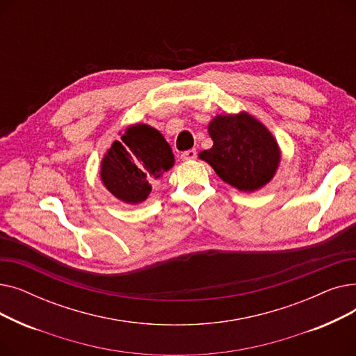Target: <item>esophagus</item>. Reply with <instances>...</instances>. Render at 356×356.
<instances>
[{
    "label": "esophagus",
    "mask_w": 356,
    "mask_h": 356,
    "mask_svg": "<svg viewBox=\"0 0 356 356\" xmlns=\"http://www.w3.org/2000/svg\"><path fill=\"white\" fill-rule=\"evenodd\" d=\"M197 157V153H196V149L195 148H192V149H186V152H183L181 153V160H184V161H188V160H195Z\"/></svg>",
    "instance_id": "1"
}]
</instances>
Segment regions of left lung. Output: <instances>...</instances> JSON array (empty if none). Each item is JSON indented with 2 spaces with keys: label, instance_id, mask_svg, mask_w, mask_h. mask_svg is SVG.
Returning a JSON list of instances; mask_svg holds the SVG:
<instances>
[{
  "label": "left lung",
  "instance_id": "1",
  "mask_svg": "<svg viewBox=\"0 0 356 356\" xmlns=\"http://www.w3.org/2000/svg\"><path fill=\"white\" fill-rule=\"evenodd\" d=\"M213 147L199 157L208 161L216 175L234 188L254 192L267 184L280 161L278 145L268 129L255 118L218 115L209 124Z\"/></svg>",
  "mask_w": 356,
  "mask_h": 356
}]
</instances>
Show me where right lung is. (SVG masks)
I'll use <instances>...</instances> for the list:
<instances>
[{
  "mask_svg": "<svg viewBox=\"0 0 356 356\" xmlns=\"http://www.w3.org/2000/svg\"><path fill=\"white\" fill-rule=\"evenodd\" d=\"M175 163L170 145L157 129L138 124L129 127L108 149L101 177L105 188L125 203H140Z\"/></svg>",
  "mask_w": 356,
  "mask_h": 356,
  "instance_id": "1",
  "label": "right lung"
}]
</instances>
